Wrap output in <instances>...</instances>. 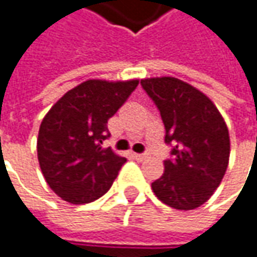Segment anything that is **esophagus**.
<instances>
[{
  "instance_id": "obj_1",
  "label": "esophagus",
  "mask_w": 257,
  "mask_h": 257,
  "mask_svg": "<svg viewBox=\"0 0 257 257\" xmlns=\"http://www.w3.org/2000/svg\"><path fill=\"white\" fill-rule=\"evenodd\" d=\"M134 159L138 160V161H145V160L150 159L148 154H134Z\"/></svg>"
}]
</instances>
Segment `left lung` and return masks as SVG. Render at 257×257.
Wrapping results in <instances>:
<instances>
[{
	"instance_id": "left-lung-1",
	"label": "left lung",
	"mask_w": 257,
	"mask_h": 257,
	"mask_svg": "<svg viewBox=\"0 0 257 257\" xmlns=\"http://www.w3.org/2000/svg\"><path fill=\"white\" fill-rule=\"evenodd\" d=\"M160 110L172 159L151 183L163 204L190 211L205 204L218 188L230 159L228 128L217 106L202 91L174 77L141 80Z\"/></svg>"
}]
</instances>
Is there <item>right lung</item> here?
<instances>
[{"mask_svg":"<svg viewBox=\"0 0 257 257\" xmlns=\"http://www.w3.org/2000/svg\"><path fill=\"white\" fill-rule=\"evenodd\" d=\"M138 80H88L59 98L43 117L38 159L46 183L71 204H88L113 183L125 157L103 148L107 120L137 88Z\"/></svg>","mask_w":257,"mask_h":257,"instance_id":"right-lung-1","label":"right lung"}]
</instances>
